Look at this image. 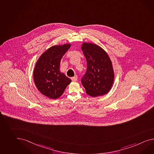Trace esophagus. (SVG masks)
Here are the masks:
<instances>
[{
	"instance_id": "esophagus-1",
	"label": "esophagus",
	"mask_w": 154,
	"mask_h": 154,
	"mask_svg": "<svg viewBox=\"0 0 154 154\" xmlns=\"http://www.w3.org/2000/svg\"><path fill=\"white\" fill-rule=\"evenodd\" d=\"M71 79V80H72V81H73V82H75V81H76V80H77V79H78V76H77V75H75L74 77H72Z\"/></svg>"
}]
</instances>
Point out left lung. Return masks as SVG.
<instances>
[{
	"label": "left lung",
	"mask_w": 154,
	"mask_h": 154,
	"mask_svg": "<svg viewBox=\"0 0 154 154\" xmlns=\"http://www.w3.org/2000/svg\"><path fill=\"white\" fill-rule=\"evenodd\" d=\"M87 63L82 83L87 94L97 97L106 94L113 84V65L106 52L96 44L83 42L81 46Z\"/></svg>",
	"instance_id": "obj_1"
}]
</instances>
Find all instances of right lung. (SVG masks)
Here are the masks:
<instances>
[{"mask_svg": "<svg viewBox=\"0 0 154 154\" xmlns=\"http://www.w3.org/2000/svg\"><path fill=\"white\" fill-rule=\"evenodd\" d=\"M71 46L69 43L52 46L42 54L35 63L33 69L35 87L51 99L59 98L71 82L60 70L61 60Z\"/></svg>", "mask_w": 154, "mask_h": 154, "instance_id": "obj_1", "label": "right lung"}]
</instances>
